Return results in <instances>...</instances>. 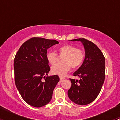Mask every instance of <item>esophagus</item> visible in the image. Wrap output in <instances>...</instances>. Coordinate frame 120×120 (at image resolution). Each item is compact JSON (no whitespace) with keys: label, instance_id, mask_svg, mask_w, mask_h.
Masks as SVG:
<instances>
[{"label":"esophagus","instance_id":"obj_1","mask_svg":"<svg viewBox=\"0 0 120 120\" xmlns=\"http://www.w3.org/2000/svg\"><path fill=\"white\" fill-rule=\"evenodd\" d=\"M65 79L64 77H60V81H63V79Z\"/></svg>","mask_w":120,"mask_h":120}]
</instances>
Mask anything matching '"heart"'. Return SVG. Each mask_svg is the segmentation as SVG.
I'll list each match as a JSON object with an SVG mask.
<instances>
[{"mask_svg": "<svg viewBox=\"0 0 120 120\" xmlns=\"http://www.w3.org/2000/svg\"><path fill=\"white\" fill-rule=\"evenodd\" d=\"M58 53L60 56H64L62 60L63 63L53 66L51 71L53 74L60 77L64 76L70 71L71 67L72 68L79 67L82 64L85 56L83 50L71 45L61 46L58 49ZM46 59L50 64L54 65L57 61L58 56L54 52H49L46 54Z\"/></svg>", "mask_w": 120, "mask_h": 120, "instance_id": "heart-1", "label": "heart"}]
</instances>
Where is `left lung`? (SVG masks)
Segmentation results:
<instances>
[{"instance_id":"obj_1","label":"left lung","mask_w":120,"mask_h":120,"mask_svg":"<svg viewBox=\"0 0 120 120\" xmlns=\"http://www.w3.org/2000/svg\"><path fill=\"white\" fill-rule=\"evenodd\" d=\"M72 41H81L85 50L83 64L74 73L79 80L70 78L71 86L68 90L70 100L77 105L90 103L98 97L105 78V58L99 48L91 41L84 38Z\"/></svg>"}]
</instances>
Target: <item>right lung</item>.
Wrapping results in <instances>:
<instances>
[{"label":"right lung","mask_w":120,"mask_h":120,"mask_svg":"<svg viewBox=\"0 0 120 120\" xmlns=\"http://www.w3.org/2000/svg\"><path fill=\"white\" fill-rule=\"evenodd\" d=\"M56 40L32 38L21 46L14 60L15 85L24 101L35 107L47 105L59 81V76L46 77L50 70L47 50Z\"/></svg>","instance_id":"1"}]
</instances>
